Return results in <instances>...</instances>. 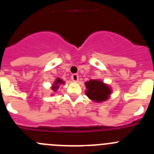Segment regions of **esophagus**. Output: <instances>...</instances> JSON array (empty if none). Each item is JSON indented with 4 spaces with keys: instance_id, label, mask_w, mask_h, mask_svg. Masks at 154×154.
I'll list each match as a JSON object with an SVG mask.
<instances>
[{
    "instance_id": "esophagus-1",
    "label": "esophagus",
    "mask_w": 154,
    "mask_h": 154,
    "mask_svg": "<svg viewBox=\"0 0 154 154\" xmlns=\"http://www.w3.org/2000/svg\"><path fill=\"white\" fill-rule=\"evenodd\" d=\"M71 79L74 82H77L79 80V77H78V74H74L71 75Z\"/></svg>"
}]
</instances>
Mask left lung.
Segmentation results:
<instances>
[{
    "label": "left lung",
    "instance_id": "obj_1",
    "mask_svg": "<svg viewBox=\"0 0 154 154\" xmlns=\"http://www.w3.org/2000/svg\"><path fill=\"white\" fill-rule=\"evenodd\" d=\"M86 96L96 103L104 102L109 98L112 94V88L100 80H90L85 83Z\"/></svg>",
    "mask_w": 154,
    "mask_h": 154
}]
</instances>
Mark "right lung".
<instances>
[{
    "label": "right lung",
    "mask_w": 154,
    "mask_h": 154,
    "mask_svg": "<svg viewBox=\"0 0 154 154\" xmlns=\"http://www.w3.org/2000/svg\"><path fill=\"white\" fill-rule=\"evenodd\" d=\"M65 81H63V80H62L61 78H60V77H58V78L56 79V80L54 81V83H53V85L51 86V89L53 90V91H54V92H56V91L58 90V88H60V86L62 84H65Z\"/></svg>",
    "instance_id": "add662e5"
}]
</instances>
